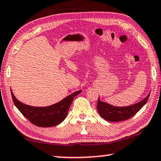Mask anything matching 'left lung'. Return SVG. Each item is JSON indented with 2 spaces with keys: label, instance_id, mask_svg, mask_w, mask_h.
Wrapping results in <instances>:
<instances>
[{
  "label": "left lung",
  "instance_id": "left-lung-1",
  "mask_svg": "<svg viewBox=\"0 0 161 161\" xmlns=\"http://www.w3.org/2000/svg\"><path fill=\"white\" fill-rule=\"evenodd\" d=\"M150 92L140 102L129 106L117 107L103 102L98 98L97 109L100 116L108 121H125L135 115L147 103Z\"/></svg>",
  "mask_w": 161,
  "mask_h": 161
}]
</instances>
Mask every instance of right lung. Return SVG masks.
<instances>
[{
	"label": "right lung",
	"instance_id": "right-lung-1",
	"mask_svg": "<svg viewBox=\"0 0 161 161\" xmlns=\"http://www.w3.org/2000/svg\"><path fill=\"white\" fill-rule=\"evenodd\" d=\"M81 92V90L74 92L60 102L49 106L35 107L19 101L11 90L15 106L31 123L40 127H50L61 124L66 119L74 98Z\"/></svg>",
	"mask_w": 161,
	"mask_h": 161
}]
</instances>
